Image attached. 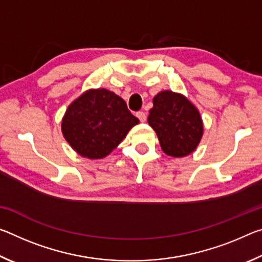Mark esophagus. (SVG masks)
Returning <instances> with one entry per match:
<instances>
[{"mask_svg": "<svg viewBox=\"0 0 262 262\" xmlns=\"http://www.w3.org/2000/svg\"><path fill=\"white\" fill-rule=\"evenodd\" d=\"M136 117L139 118V120L141 122H144L145 120H147V115H145V113L143 112V111H139V112L136 113Z\"/></svg>", "mask_w": 262, "mask_h": 262, "instance_id": "1", "label": "esophagus"}]
</instances>
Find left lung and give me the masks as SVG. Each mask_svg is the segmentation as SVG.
<instances>
[{
	"label": "left lung",
	"mask_w": 262,
	"mask_h": 262,
	"mask_svg": "<svg viewBox=\"0 0 262 262\" xmlns=\"http://www.w3.org/2000/svg\"><path fill=\"white\" fill-rule=\"evenodd\" d=\"M152 103L148 122L156 132L163 151L172 157L193 152L203 134L198 108L185 96L167 90L155 96Z\"/></svg>",
	"instance_id": "obj_1"
}]
</instances>
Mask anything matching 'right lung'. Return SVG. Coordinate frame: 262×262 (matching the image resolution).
<instances>
[{"mask_svg":"<svg viewBox=\"0 0 262 262\" xmlns=\"http://www.w3.org/2000/svg\"><path fill=\"white\" fill-rule=\"evenodd\" d=\"M137 123L122 98L106 89H92L68 106L61 129L77 154L98 159L112 152Z\"/></svg>","mask_w":262,"mask_h":262,"instance_id":"add662e5","label":"right lung"}]
</instances>
